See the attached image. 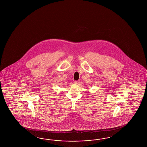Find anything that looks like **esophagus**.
<instances>
[{
	"label": "esophagus",
	"mask_w": 147,
	"mask_h": 147,
	"mask_svg": "<svg viewBox=\"0 0 147 147\" xmlns=\"http://www.w3.org/2000/svg\"><path fill=\"white\" fill-rule=\"evenodd\" d=\"M80 81H79V80L74 81V84H80Z\"/></svg>",
	"instance_id": "esophagus-1"
}]
</instances>
